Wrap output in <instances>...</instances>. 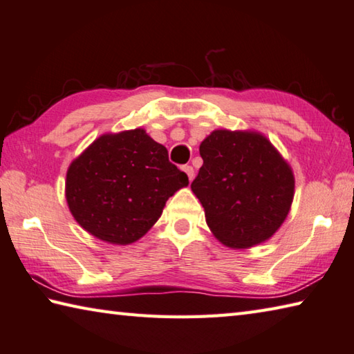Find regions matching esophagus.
<instances>
[{
  "instance_id": "34e87169",
  "label": "esophagus",
  "mask_w": 354,
  "mask_h": 354,
  "mask_svg": "<svg viewBox=\"0 0 354 354\" xmlns=\"http://www.w3.org/2000/svg\"><path fill=\"white\" fill-rule=\"evenodd\" d=\"M183 170L185 171V175L189 176V181H192V179H194V176H195V170H194V167H192V165H184V167H183Z\"/></svg>"
}]
</instances>
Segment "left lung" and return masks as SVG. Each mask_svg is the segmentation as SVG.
<instances>
[{
    "label": "left lung",
    "instance_id": "left-lung-1",
    "mask_svg": "<svg viewBox=\"0 0 354 354\" xmlns=\"http://www.w3.org/2000/svg\"><path fill=\"white\" fill-rule=\"evenodd\" d=\"M203 167L192 192L205 221L229 248L246 249L271 239L294 198V173L257 131L215 130L199 145Z\"/></svg>",
    "mask_w": 354,
    "mask_h": 354
}]
</instances>
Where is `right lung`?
<instances>
[{
    "mask_svg": "<svg viewBox=\"0 0 354 354\" xmlns=\"http://www.w3.org/2000/svg\"><path fill=\"white\" fill-rule=\"evenodd\" d=\"M187 185L165 147L136 128L95 139L71 162L65 194L86 232L124 246L149 232L167 199Z\"/></svg>",
    "mask_w": 354,
    "mask_h": 354,
    "instance_id": "right-lung-1",
    "label": "right lung"
}]
</instances>
